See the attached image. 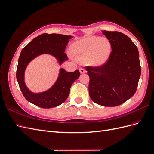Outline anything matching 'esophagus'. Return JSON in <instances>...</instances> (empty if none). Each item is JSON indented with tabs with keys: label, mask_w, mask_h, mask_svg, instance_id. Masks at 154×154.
Masks as SVG:
<instances>
[{
	"label": "esophagus",
	"mask_w": 154,
	"mask_h": 154,
	"mask_svg": "<svg viewBox=\"0 0 154 154\" xmlns=\"http://www.w3.org/2000/svg\"><path fill=\"white\" fill-rule=\"evenodd\" d=\"M79 71H80L81 74H83V73L86 72V71L83 68H80V69H79Z\"/></svg>",
	"instance_id": "esophagus-1"
}]
</instances>
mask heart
Segmentation results:
<instances>
[{"label": "heart", "instance_id": "heart-1", "mask_svg": "<svg viewBox=\"0 0 154 154\" xmlns=\"http://www.w3.org/2000/svg\"><path fill=\"white\" fill-rule=\"evenodd\" d=\"M72 57L79 62L89 60L93 66H102L109 60L112 47L105 38L89 36L74 42L71 48Z\"/></svg>", "mask_w": 154, "mask_h": 154}]
</instances>
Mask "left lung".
Returning a JSON list of instances; mask_svg holds the SVG:
<instances>
[{"label":"left lung","mask_w":154,"mask_h":154,"mask_svg":"<svg viewBox=\"0 0 154 154\" xmlns=\"http://www.w3.org/2000/svg\"><path fill=\"white\" fill-rule=\"evenodd\" d=\"M102 33L109 40L112 51L104 66L87 67L88 91L94 103L116 106L131 98L136 91L141 72L139 51L122 32L103 31Z\"/></svg>","instance_id":"left-lung-1"}]
</instances>
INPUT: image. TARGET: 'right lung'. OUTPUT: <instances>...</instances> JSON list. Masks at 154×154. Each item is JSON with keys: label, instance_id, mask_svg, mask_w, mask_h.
Returning <instances> with one entry per match:
<instances>
[{"label": "right lung", "instance_id": "obj_1", "mask_svg": "<svg viewBox=\"0 0 154 154\" xmlns=\"http://www.w3.org/2000/svg\"><path fill=\"white\" fill-rule=\"evenodd\" d=\"M72 36L61 34L44 33L35 38L21 51L17 70V80L23 96L31 103L41 108L50 109L62 104L67 100L72 83L80 76L78 70L67 72L60 69L58 76L54 84L48 90L33 92L25 83V71L29 63L40 55L53 56L61 65L68 60L65 53L66 48Z\"/></svg>", "mask_w": 154, "mask_h": 154}]
</instances>
